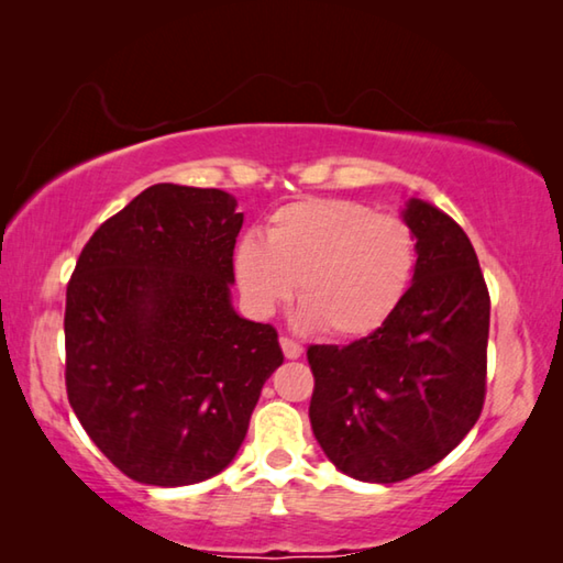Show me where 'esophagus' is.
I'll list each match as a JSON object with an SVG mask.
<instances>
[{"label":"esophagus","instance_id":"obj_1","mask_svg":"<svg viewBox=\"0 0 563 563\" xmlns=\"http://www.w3.org/2000/svg\"><path fill=\"white\" fill-rule=\"evenodd\" d=\"M280 347H283V355L288 360H298L302 355V345H298V342L290 338H280Z\"/></svg>","mask_w":563,"mask_h":563}]
</instances>
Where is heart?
<instances>
[{"instance_id":"b5f03b06","label":"heart","mask_w":563,"mask_h":563,"mask_svg":"<svg viewBox=\"0 0 563 563\" xmlns=\"http://www.w3.org/2000/svg\"><path fill=\"white\" fill-rule=\"evenodd\" d=\"M417 255V233L402 218L345 198H308L273 213L268 241L241 238L235 275L258 316H271L298 283L302 328L362 338L405 300Z\"/></svg>"}]
</instances>
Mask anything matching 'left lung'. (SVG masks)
I'll list each match as a JSON object with an SVG mask.
<instances>
[{
  "label": "left lung",
  "mask_w": 563,
  "mask_h": 563,
  "mask_svg": "<svg viewBox=\"0 0 563 563\" xmlns=\"http://www.w3.org/2000/svg\"><path fill=\"white\" fill-rule=\"evenodd\" d=\"M402 221L419 255L399 308L345 347H308L312 434L342 474L373 484L444 460L476 424L487 389L489 292L470 238L419 198Z\"/></svg>",
  "instance_id": "8db88e82"
}]
</instances>
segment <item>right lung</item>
<instances>
[{
  "instance_id": "add662e5",
  "label": "right lung",
  "mask_w": 563,
  "mask_h": 563,
  "mask_svg": "<svg viewBox=\"0 0 563 563\" xmlns=\"http://www.w3.org/2000/svg\"><path fill=\"white\" fill-rule=\"evenodd\" d=\"M218 188L156 184L89 238L66 288V395L91 442L131 476L186 487L223 472L278 332L231 302L243 213Z\"/></svg>"
}]
</instances>
